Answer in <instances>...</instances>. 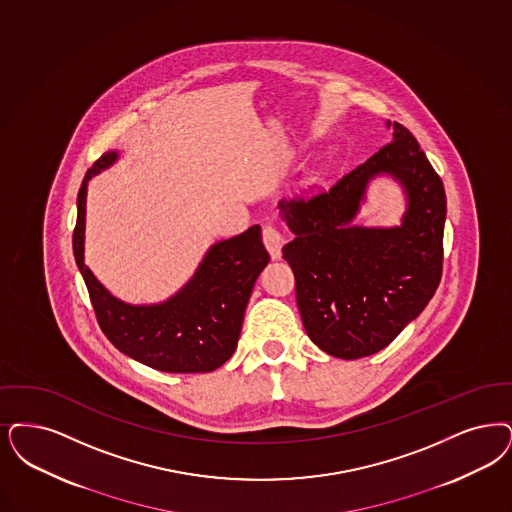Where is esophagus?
I'll list each match as a JSON object with an SVG mask.
<instances>
[{"instance_id":"obj_1","label":"esophagus","mask_w":512,"mask_h":512,"mask_svg":"<svg viewBox=\"0 0 512 512\" xmlns=\"http://www.w3.org/2000/svg\"><path fill=\"white\" fill-rule=\"evenodd\" d=\"M263 242H265V247L274 261L282 257V247L286 244V238L276 226L266 225L263 228Z\"/></svg>"}]
</instances>
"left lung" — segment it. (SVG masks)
<instances>
[{"label":"left lung","mask_w":512,"mask_h":512,"mask_svg":"<svg viewBox=\"0 0 512 512\" xmlns=\"http://www.w3.org/2000/svg\"><path fill=\"white\" fill-rule=\"evenodd\" d=\"M392 143L329 188L282 200L295 238L282 253L307 335L335 358L356 360L390 345L429 305L442 278L446 192L417 139L398 122ZM390 174L409 207L403 225H351L368 181Z\"/></svg>","instance_id":"left-lung-1"}]
</instances>
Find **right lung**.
Wrapping results in <instances>:
<instances>
[{
    "mask_svg": "<svg viewBox=\"0 0 512 512\" xmlns=\"http://www.w3.org/2000/svg\"><path fill=\"white\" fill-rule=\"evenodd\" d=\"M120 158L110 150L87 169L78 192L72 236L97 322L125 356L165 373H207L221 368L238 347L247 301L268 265L261 226L209 247L194 276L158 305H129L114 297L83 261L87 183Z\"/></svg>",
    "mask_w": 512,
    "mask_h": 512,
    "instance_id": "obj_1",
    "label": "right lung"
}]
</instances>
